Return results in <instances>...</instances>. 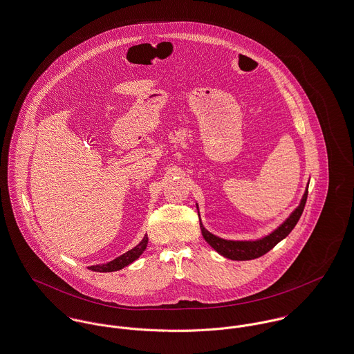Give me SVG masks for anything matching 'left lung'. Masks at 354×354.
Returning a JSON list of instances; mask_svg holds the SVG:
<instances>
[{
	"mask_svg": "<svg viewBox=\"0 0 354 354\" xmlns=\"http://www.w3.org/2000/svg\"><path fill=\"white\" fill-rule=\"evenodd\" d=\"M308 196V186L306 189V193L300 201V205L292 212V214L277 228L272 234L263 236L258 240H225L218 236L210 234L199 221L201 232L203 239L212 245L220 255L232 259V261H250L259 258L269 252L274 245H277L282 239L292 232V230L296 227L299 218L301 217V213L304 210L306 202ZM198 209V205H196Z\"/></svg>",
	"mask_w": 354,
	"mask_h": 354,
	"instance_id": "1",
	"label": "left lung"
}]
</instances>
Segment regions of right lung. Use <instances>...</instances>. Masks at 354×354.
Instances as JSON below:
<instances>
[{
  "instance_id": "add662e5",
  "label": "right lung",
  "mask_w": 354,
  "mask_h": 354,
  "mask_svg": "<svg viewBox=\"0 0 354 354\" xmlns=\"http://www.w3.org/2000/svg\"><path fill=\"white\" fill-rule=\"evenodd\" d=\"M148 245V235L144 236V239L131 250H129L127 252H124L123 255H120L118 258H115L111 262H107L104 265H95V266H89L88 269L92 272H99V273H109V272H117L123 268H126L127 265L133 263L136 259L140 258V255L145 251Z\"/></svg>"
}]
</instances>
